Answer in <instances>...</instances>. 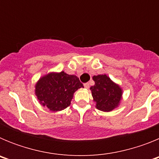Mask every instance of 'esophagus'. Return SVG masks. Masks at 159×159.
<instances>
[{"mask_svg": "<svg viewBox=\"0 0 159 159\" xmlns=\"http://www.w3.org/2000/svg\"><path fill=\"white\" fill-rule=\"evenodd\" d=\"M84 88H87V89H88V88H89V84H88V83H86V84H84Z\"/></svg>", "mask_w": 159, "mask_h": 159, "instance_id": "esophagus-1", "label": "esophagus"}]
</instances>
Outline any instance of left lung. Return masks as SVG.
<instances>
[{"label": "left lung", "mask_w": 159, "mask_h": 159, "mask_svg": "<svg viewBox=\"0 0 159 159\" xmlns=\"http://www.w3.org/2000/svg\"><path fill=\"white\" fill-rule=\"evenodd\" d=\"M92 79L95 85L90 89L97 109L108 112L117 107L123 95L121 88L107 75H94Z\"/></svg>", "instance_id": "8db88e82"}]
</instances>
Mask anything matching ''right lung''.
Returning <instances> with one entry per match:
<instances>
[{
	"instance_id": "obj_1",
	"label": "right lung",
	"mask_w": 159,
	"mask_h": 159,
	"mask_svg": "<svg viewBox=\"0 0 159 159\" xmlns=\"http://www.w3.org/2000/svg\"><path fill=\"white\" fill-rule=\"evenodd\" d=\"M84 88L78 77L64 71L43 75L35 86V94L40 104L52 111H62L71 104L73 95Z\"/></svg>"
}]
</instances>
